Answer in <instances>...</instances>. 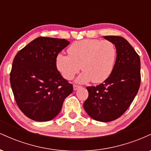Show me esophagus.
<instances>
[{
	"label": "esophagus",
	"mask_w": 151,
	"mask_h": 151,
	"mask_svg": "<svg viewBox=\"0 0 151 151\" xmlns=\"http://www.w3.org/2000/svg\"><path fill=\"white\" fill-rule=\"evenodd\" d=\"M81 86H78V85H75V84H74L73 85V89L74 90H77L79 88H80Z\"/></svg>",
	"instance_id": "obj_1"
}]
</instances>
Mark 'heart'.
<instances>
[{
	"label": "heart",
	"instance_id": "obj_1",
	"mask_svg": "<svg viewBox=\"0 0 151 151\" xmlns=\"http://www.w3.org/2000/svg\"><path fill=\"white\" fill-rule=\"evenodd\" d=\"M68 53L69 55L58 54L57 68L67 80L73 79L81 68L83 72L76 80L80 84L104 81L113 72L117 58L114 43L97 39L74 42L68 48Z\"/></svg>",
	"mask_w": 151,
	"mask_h": 151
}]
</instances>
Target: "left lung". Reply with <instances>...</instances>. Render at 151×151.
<instances>
[{
	"mask_svg": "<svg viewBox=\"0 0 151 151\" xmlns=\"http://www.w3.org/2000/svg\"><path fill=\"white\" fill-rule=\"evenodd\" d=\"M114 43L117 58L111 74L96 86H87L89 96L84 109L90 117L109 122L125 113L141 84V61L129 42L120 36H104Z\"/></svg>",
	"mask_w": 151,
	"mask_h": 151,
	"instance_id": "left-lung-1",
	"label": "left lung"
}]
</instances>
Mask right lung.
Masks as SVG:
<instances>
[{
	"label": "right lung",
	"instance_id": "add662e5",
	"mask_svg": "<svg viewBox=\"0 0 151 151\" xmlns=\"http://www.w3.org/2000/svg\"><path fill=\"white\" fill-rule=\"evenodd\" d=\"M70 44L65 39L40 37L15 55L10 85L19 109L36 121L53 119L73 86L57 69L56 58Z\"/></svg>",
	"mask_w": 151,
	"mask_h": 151
}]
</instances>
